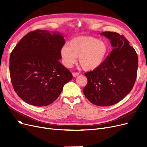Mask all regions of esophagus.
<instances>
[{
  "label": "esophagus",
  "mask_w": 147,
  "mask_h": 147,
  "mask_svg": "<svg viewBox=\"0 0 147 147\" xmlns=\"http://www.w3.org/2000/svg\"><path fill=\"white\" fill-rule=\"evenodd\" d=\"M79 75V73L78 72H74L73 73V77H77Z\"/></svg>",
  "instance_id": "1"
}]
</instances>
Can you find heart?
<instances>
[{
	"instance_id": "1",
	"label": "heart",
	"mask_w": 147,
	"mask_h": 147,
	"mask_svg": "<svg viewBox=\"0 0 147 147\" xmlns=\"http://www.w3.org/2000/svg\"><path fill=\"white\" fill-rule=\"evenodd\" d=\"M109 46L103 40L91 36H79L69 41L68 46L61 48L60 53L64 65L71 67L78 57L83 69L91 71L98 68L105 60Z\"/></svg>"
}]
</instances>
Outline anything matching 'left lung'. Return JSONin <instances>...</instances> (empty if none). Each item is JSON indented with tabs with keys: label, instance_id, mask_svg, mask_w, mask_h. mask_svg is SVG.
<instances>
[{
	"label": "left lung",
	"instance_id": "left-lung-1",
	"mask_svg": "<svg viewBox=\"0 0 147 147\" xmlns=\"http://www.w3.org/2000/svg\"><path fill=\"white\" fill-rule=\"evenodd\" d=\"M100 34L110 40L113 50L98 68L84 74L88 83L83 93L94 105L110 106L120 101L132 89L136 79L138 58L123 36L110 32Z\"/></svg>",
	"mask_w": 147,
	"mask_h": 147
}]
</instances>
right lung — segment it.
I'll return each mask as SVG.
<instances>
[{
  "instance_id": "obj_1",
  "label": "right lung",
  "mask_w": 147,
  "mask_h": 147,
  "mask_svg": "<svg viewBox=\"0 0 147 147\" xmlns=\"http://www.w3.org/2000/svg\"><path fill=\"white\" fill-rule=\"evenodd\" d=\"M65 43L59 32L36 30L14 48L9 58L10 76L14 90L23 101L34 106L48 105L73 79L59 61Z\"/></svg>"
}]
</instances>
